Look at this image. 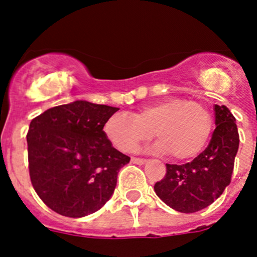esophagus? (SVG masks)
<instances>
[{"label":"esophagus","mask_w":257,"mask_h":257,"mask_svg":"<svg viewBox=\"0 0 257 257\" xmlns=\"http://www.w3.org/2000/svg\"><path fill=\"white\" fill-rule=\"evenodd\" d=\"M131 162L136 163V165H144V163L147 162V160H145V158H138V157H133V158H131Z\"/></svg>","instance_id":"obj_1"}]
</instances>
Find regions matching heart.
<instances>
[{
	"label": "heart",
	"instance_id": "obj_1",
	"mask_svg": "<svg viewBox=\"0 0 257 257\" xmlns=\"http://www.w3.org/2000/svg\"><path fill=\"white\" fill-rule=\"evenodd\" d=\"M213 118L205 104L170 97L138 109L134 115L117 112L104 123V133L118 151L133 153L153 138L157 149L176 161L198 156L208 142Z\"/></svg>",
	"mask_w": 257,
	"mask_h": 257
}]
</instances>
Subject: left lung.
Masks as SVG:
<instances>
[{
	"label": "left lung",
	"instance_id": "left-lung-1",
	"mask_svg": "<svg viewBox=\"0 0 257 257\" xmlns=\"http://www.w3.org/2000/svg\"><path fill=\"white\" fill-rule=\"evenodd\" d=\"M215 124L208 147L192 162L166 163V175L154 192L166 205L184 213L210 206L230 184L239 135L234 115L225 105H215Z\"/></svg>",
	"mask_w": 257,
	"mask_h": 257
}]
</instances>
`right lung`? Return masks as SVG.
<instances>
[{
	"label": "right lung",
	"mask_w": 257,
	"mask_h": 257,
	"mask_svg": "<svg viewBox=\"0 0 257 257\" xmlns=\"http://www.w3.org/2000/svg\"><path fill=\"white\" fill-rule=\"evenodd\" d=\"M118 108L77 100L33 118L27 134L29 176L42 202L68 217L100 210L130 157L113 148L104 123Z\"/></svg>",
	"instance_id": "add662e5"
}]
</instances>
